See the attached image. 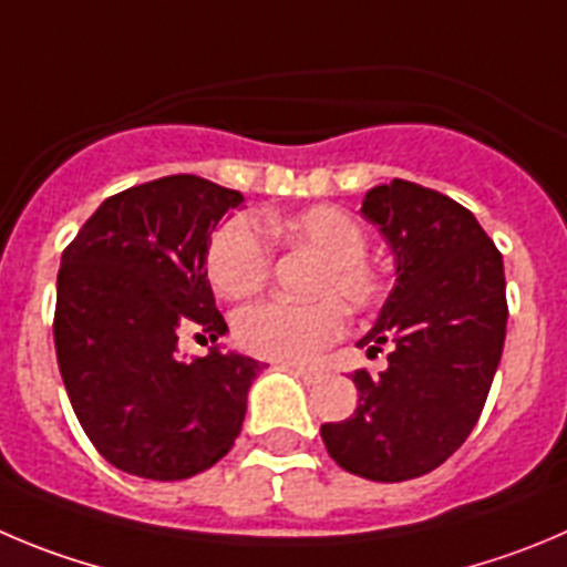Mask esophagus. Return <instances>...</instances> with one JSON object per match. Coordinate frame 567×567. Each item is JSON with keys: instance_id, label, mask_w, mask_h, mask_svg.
<instances>
[{"instance_id": "34e87169", "label": "esophagus", "mask_w": 567, "mask_h": 567, "mask_svg": "<svg viewBox=\"0 0 567 567\" xmlns=\"http://www.w3.org/2000/svg\"><path fill=\"white\" fill-rule=\"evenodd\" d=\"M293 372L299 374L305 383H319V380L324 378V372H321V369H313V367H293Z\"/></svg>"}]
</instances>
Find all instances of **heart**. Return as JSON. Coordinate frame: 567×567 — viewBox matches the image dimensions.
Instances as JSON below:
<instances>
[{
    "instance_id": "1",
    "label": "heart",
    "mask_w": 567,
    "mask_h": 567,
    "mask_svg": "<svg viewBox=\"0 0 567 567\" xmlns=\"http://www.w3.org/2000/svg\"><path fill=\"white\" fill-rule=\"evenodd\" d=\"M268 231L290 246L310 248L321 266L310 282L308 305L254 301L237 310L231 321L235 341L257 358L301 363L316 358L343 332V309L378 308L385 296V279L367 262V231L338 206H308L293 215H268ZM271 274V246L248 215L226 220L206 248V277L224 299H248Z\"/></svg>"
}]
</instances>
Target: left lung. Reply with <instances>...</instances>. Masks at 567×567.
<instances>
[{"label": "left lung", "instance_id": "8db88e82", "mask_svg": "<svg viewBox=\"0 0 567 567\" xmlns=\"http://www.w3.org/2000/svg\"><path fill=\"white\" fill-rule=\"evenodd\" d=\"M361 212L389 243L396 282L358 347L394 349L385 372L352 374L355 414L321 425V439L347 473L394 484L447 462L478 422L504 352V259L473 212L414 182L372 187Z\"/></svg>", "mask_w": 567, "mask_h": 567}]
</instances>
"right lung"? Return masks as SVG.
I'll return each mask as SVG.
<instances>
[{
    "mask_svg": "<svg viewBox=\"0 0 567 567\" xmlns=\"http://www.w3.org/2000/svg\"><path fill=\"white\" fill-rule=\"evenodd\" d=\"M237 189L164 176L97 206L58 271L55 352L69 403L100 456L123 473L182 481L231 451L254 358L216 347L184 364L177 336L229 327L206 279V248Z\"/></svg>",
    "mask_w": 567,
    "mask_h": 567,
    "instance_id": "obj_1",
    "label": "right lung"
}]
</instances>
